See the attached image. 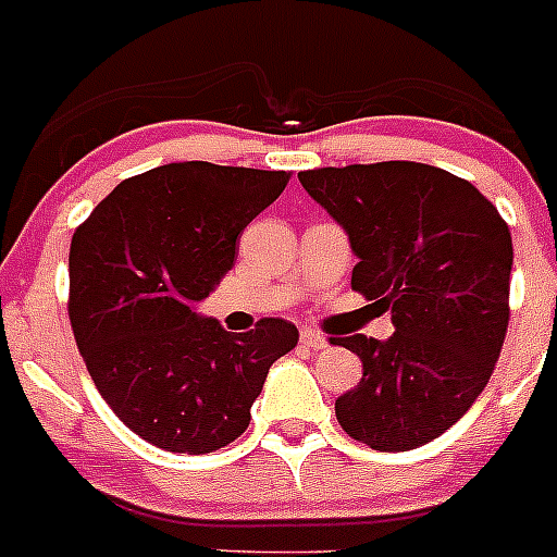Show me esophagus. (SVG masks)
<instances>
[{"label":"esophagus","instance_id":"1","mask_svg":"<svg viewBox=\"0 0 557 557\" xmlns=\"http://www.w3.org/2000/svg\"><path fill=\"white\" fill-rule=\"evenodd\" d=\"M299 341H302L305 346H310V349H326V346H330V341H326L319 330H310V326H305V330L299 332Z\"/></svg>","mask_w":557,"mask_h":557}]
</instances>
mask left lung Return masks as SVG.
Here are the masks:
<instances>
[{
	"mask_svg": "<svg viewBox=\"0 0 557 557\" xmlns=\"http://www.w3.org/2000/svg\"><path fill=\"white\" fill-rule=\"evenodd\" d=\"M349 233L351 288L393 315L387 341H337L362 379L335 401L357 443L396 454L450 429L490 382L508 330L513 247L506 220L470 181L418 161L299 173Z\"/></svg>",
	"mask_w": 557,
	"mask_h": 557,
	"instance_id": "1",
	"label": "left lung"
}]
</instances>
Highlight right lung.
<instances>
[{
	"label": "right lung",
	"mask_w": 557,
	"mask_h": 557,
	"mask_svg": "<svg viewBox=\"0 0 557 557\" xmlns=\"http://www.w3.org/2000/svg\"><path fill=\"white\" fill-rule=\"evenodd\" d=\"M285 170L175 161L114 186L76 227L67 315L112 412L156 448L211 454L249 425L290 321L227 332L191 305L236 261L244 227L288 184Z\"/></svg>",
	"instance_id": "1"
}]
</instances>
